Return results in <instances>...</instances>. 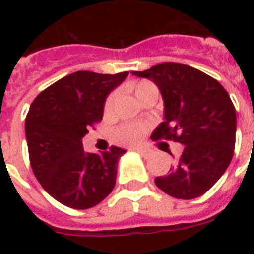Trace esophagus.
Here are the masks:
<instances>
[{"instance_id": "obj_1", "label": "esophagus", "mask_w": 254, "mask_h": 254, "mask_svg": "<svg viewBox=\"0 0 254 254\" xmlns=\"http://www.w3.org/2000/svg\"><path fill=\"white\" fill-rule=\"evenodd\" d=\"M137 153H139L142 157H147V155H149V151L143 150V149H137Z\"/></svg>"}]
</instances>
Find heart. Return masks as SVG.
<instances>
[{
	"label": "heart",
	"mask_w": 254,
	"mask_h": 254,
	"mask_svg": "<svg viewBox=\"0 0 254 254\" xmlns=\"http://www.w3.org/2000/svg\"><path fill=\"white\" fill-rule=\"evenodd\" d=\"M131 91L135 95V97L138 100L143 99L145 96L155 95L157 96V88L150 81H139L135 85H133ZM115 104V95H112L105 103V111H111L112 107ZM141 137V129L134 125H127V127H120L119 130L116 131V138L117 141L123 143H135Z\"/></svg>",
	"instance_id": "1"
}]
</instances>
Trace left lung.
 Masks as SVG:
<instances>
[{"mask_svg": "<svg viewBox=\"0 0 254 254\" xmlns=\"http://www.w3.org/2000/svg\"><path fill=\"white\" fill-rule=\"evenodd\" d=\"M131 75L151 80L162 95L163 121L153 135L185 146L178 158L173 157L171 171L155 178V185L177 199L200 196L232 161L236 111L231 97L213 77L181 63L166 62Z\"/></svg>", "mask_w": 254, "mask_h": 254, "instance_id": "8db88e82", "label": "left lung"}]
</instances>
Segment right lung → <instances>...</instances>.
Here are the masks:
<instances>
[{"label":"right lung","instance_id":"right-lung-1","mask_svg":"<svg viewBox=\"0 0 254 254\" xmlns=\"http://www.w3.org/2000/svg\"><path fill=\"white\" fill-rule=\"evenodd\" d=\"M127 75L77 71L46 88L30 105L25 131L31 169L46 192L69 208H92L115 187L127 150L112 146L87 153L81 139L103 119L107 97Z\"/></svg>","mask_w":254,"mask_h":254}]
</instances>
